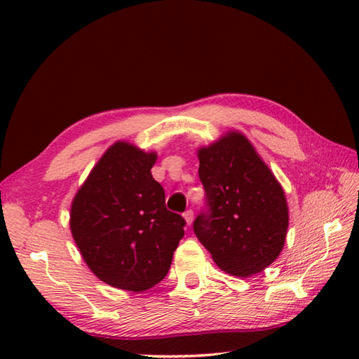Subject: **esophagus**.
<instances>
[{
    "label": "esophagus",
    "mask_w": 359,
    "mask_h": 359,
    "mask_svg": "<svg viewBox=\"0 0 359 359\" xmlns=\"http://www.w3.org/2000/svg\"><path fill=\"white\" fill-rule=\"evenodd\" d=\"M184 217H185V220H187V224L191 225V224H193V219H194L193 210H187V211L184 212Z\"/></svg>",
    "instance_id": "1"
}]
</instances>
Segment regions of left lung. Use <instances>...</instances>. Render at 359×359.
Segmentation results:
<instances>
[{
  "instance_id": "1",
  "label": "left lung",
  "mask_w": 359,
  "mask_h": 359,
  "mask_svg": "<svg viewBox=\"0 0 359 359\" xmlns=\"http://www.w3.org/2000/svg\"><path fill=\"white\" fill-rule=\"evenodd\" d=\"M205 210L193 228L212 261L234 276L266 269L288 228L284 189L245 135L231 131L199 149Z\"/></svg>"
}]
</instances>
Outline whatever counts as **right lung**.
<instances>
[{"label":"right lung","mask_w":359,"mask_h":359,"mask_svg":"<svg viewBox=\"0 0 359 359\" xmlns=\"http://www.w3.org/2000/svg\"><path fill=\"white\" fill-rule=\"evenodd\" d=\"M156 158L131 143H114L71 207L72 238L90 271L128 292L158 284L185 234V219L166 210L163 188L151 174Z\"/></svg>","instance_id":"right-lung-1"}]
</instances>
